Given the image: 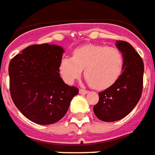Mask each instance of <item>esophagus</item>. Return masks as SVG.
I'll return each mask as SVG.
<instances>
[{
  "label": "esophagus",
  "instance_id": "34e87169",
  "mask_svg": "<svg viewBox=\"0 0 155 155\" xmlns=\"http://www.w3.org/2000/svg\"><path fill=\"white\" fill-rule=\"evenodd\" d=\"M79 93L81 94H88V93H89V91H88V90H84V89H80Z\"/></svg>",
  "mask_w": 155,
  "mask_h": 155
}]
</instances>
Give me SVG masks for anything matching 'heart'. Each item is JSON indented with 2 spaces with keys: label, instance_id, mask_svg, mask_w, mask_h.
I'll use <instances>...</instances> for the list:
<instances>
[{
  "label": "heart",
  "instance_id": "1",
  "mask_svg": "<svg viewBox=\"0 0 155 155\" xmlns=\"http://www.w3.org/2000/svg\"><path fill=\"white\" fill-rule=\"evenodd\" d=\"M124 58L117 48L104 45L89 44L78 48L72 57L61 60V74L71 84L81 75L95 90H104L114 84L122 72Z\"/></svg>",
  "mask_w": 155,
  "mask_h": 155
}]
</instances>
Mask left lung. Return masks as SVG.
<instances>
[{
    "label": "left lung",
    "instance_id": "obj_1",
    "mask_svg": "<svg viewBox=\"0 0 155 155\" xmlns=\"http://www.w3.org/2000/svg\"><path fill=\"white\" fill-rule=\"evenodd\" d=\"M116 46L124 58L122 74L114 84L99 93L94 105L95 116L104 122L124 118L137 104L142 96L144 65L142 57L129 42L117 41Z\"/></svg>",
    "mask_w": 155,
    "mask_h": 155
}]
</instances>
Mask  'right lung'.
I'll list each match as a JSON object with an SVG mask.
<instances>
[{
    "label": "right lung",
    "mask_w": 155,
    "mask_h": 155,
    "mask_svg": "<svg viewBox=\"0 0 155 155\" xmlns=\"http://www.w3.org/2000/svg\"><path fill=\"white\" fill-rule=\"evenodd\" d=\"M63 48L48 43L27 47L8 66L9 90L17 108L31 121L51 124L67 113L78 89L60 74Z\"/></svg>",
    "instance_id": "add662e5"
}]
</instances>
